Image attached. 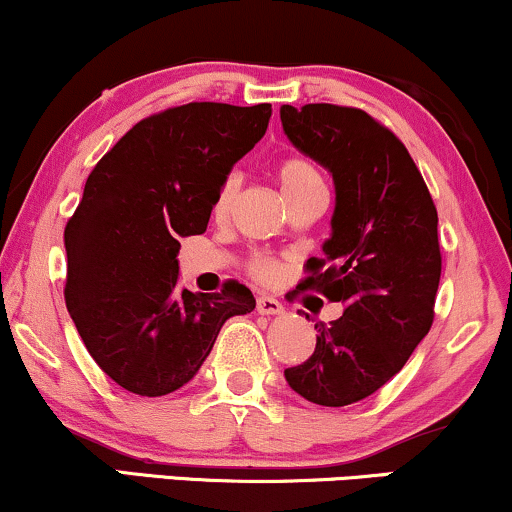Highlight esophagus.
<instances>
[{
  "label": "esophagus",
  "instance_id": "1",
  "mask_svg": "<svg viewBox=\"0 0 512 512\" xmlns=\"http://www.w3.org/2000/svg\"><path fill=\"white\" fill-rule=\"evenodd\" d=\"M257 312L260 314H281L283 312V304L276 300V297H267V295H262V297H257Z\"/></svg>",
  "mask_w": 512,
  "mask_h": 512
}]
</instances>
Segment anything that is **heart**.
<instances>
[{"instance_id":"obj_1","label":"heart","mask_w":512,"mask_h":512,"mask_svg":"<svg viewBox=\"0 0 512 512\" xmlns=\"http://www.w3.org/2000/svg\"><path fill=\"white\" fill-rule=\"evenodd\" d=\"M276 179H278V186H281L283 196L286 198L297 196V193L314 189V186L323 184L319 167H316L312 160L302 158V155H293V158L281 160L276 167ZM236 191H238V179L234 177V174L224 177V181L219 184V189L215 193V198H212V208H210L212 217L215 219L229 217L231 205H234V198H236ZM248 274L255 278V281L269 283V281H274L278 274V264L271 260V257L257 252V255L250 257Z\"/></svg>"}]
</instances>
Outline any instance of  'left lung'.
Wrapping results in <instances>:
<instances>
[{"label": "left lung", "mask_w": 512, "mask_h": 512, "mask_svg": "<svg viewBox=\"0 0 512 512\" xmlns=\"http://www.w3.org/2000/svg\"><path fill=\"white\" fill-rule=\"evenodd\" d=\"M281 122L335 179L333 234L302 286L345 307L331 326L316 323L314 352L286 380L314 404L347 406L392 380L435 321L437 208L397 134L361 108L283 106Z\"/></svg>", "instance_id": "left-lung-1"}]
</instances>
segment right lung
<instances>
[{
    "mask_svg": "<svg viewBox=\"0 0 512 512\" xmlns=\"http://www.w3.org/2000/svg\"><path fill=\"white\" fill-rule=\"evenodd\" d=\"M271 103L193 101L139 120L84 184L66 224V307L92 359L141 397L186 385L229 316L255 309L243 283L177 288L179 238L203 234L231 165L267 132Z\"/></svg>",
    "mask_w": 512,
    "mask_h": 512,
    "instance_id": "obj_1",
    "label": "right lung"
}]
</instances>
